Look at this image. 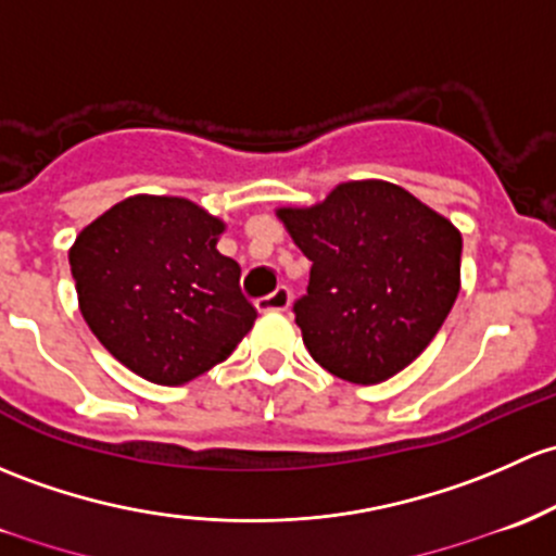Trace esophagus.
Returning a JSON list of instances; mask_svg holds the SVG:
<instances>
[{
    "label": "esophagus",
    "mask_w": 556,
    "mask_h": 556,
    "mask_svg": "<svg viewBox=\"0 0 556 556\" xmlns=\"http://www.w3.org/2000/svg\"><path fill=\"white\" fill-rule=\"evenodd\" d=\"M255 306H258V312H285L290 306V290L285 285H279L271 295L261 298Z\"/></svg>",
    "instance_id": "obj_1"
}]
</instances>
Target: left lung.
<instances>
[{"instance_id":"1","label":"left lung","mask_w":556,"mask_h":556,"mask_svg":"<svg viewBox=\"0 0 556 556\" xmlns=\"http://www.w3.org/2000/svg\"><path fill=\"white\" fill-rule=\"evenodd\" d=\"M277 215L312 261L293 312L327 372L381 383L434 341L460 290L464 242L447 218L386 180H349Z\"/></svg>"}]
</instances>
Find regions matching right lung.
Listing matches in <instances>:
<instances>
[{
	"mask_svg": "<svg viewBox=\"0 0 556 556\" xmlns=\"http://www.w3.org/2000/svg\"><path fill=\"white\" fill-rule=\"evenodd\" d=\"M224 220L184 197L138 194L68 250L79 312L111 356L162 386L224 362L253 327L239 263L218 253Z\"/></svg>",
	"mask_w": 556,
	"mask_h": 556,
	"instance_id": "obj_1",
	"label": "right lung"
}]
</instances>
